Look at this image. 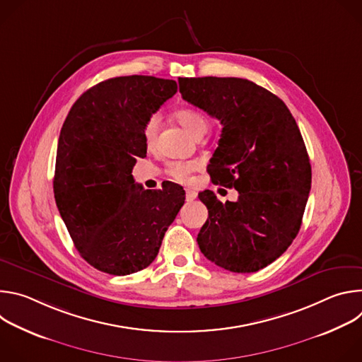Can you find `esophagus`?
<instances>
[{
	"instance_id": "34e87169",
	"label": "esophagus",
	"mask_w": 362,
	"mask_h": 362,
	"mask_svg": "<svg viewBox=\"0 0 362 362\" xmlns=\"http://www.w3.org/2000/svg\"><path fill=\"white\" fill-rule=\"evenodd\" d=\"M197 196V193L194 190H190V189H186V199L187 200H194Z\"/></svg>"
}]
</instances>
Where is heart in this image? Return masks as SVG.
Wrapping results in <instances>:
<instances>
[{"mask_svg":"<svg viewBox=\"0 0 362 362\" xmlns=\"http://www.w3.org/2000/svg\"><path fill=\"white\" fill-rule=\"evenodd\" d=\"M176 120L193 136L197 137L204 134L209 129V119L202 110L194 107H185L176 112ZM160 129V116L158 113H153L143 126V137L146 144L150 147L156 141L158 133ZM202 166L199 160L190 162H170L168 165V173L177 182H187L190 175Z\"/></svg>","mask_w":362,"mask_h":362,"instance_id":"1","label":"heart"}]
</instances>
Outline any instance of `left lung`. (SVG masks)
<instances>
[{
    "label": "left lung",
    "instance_id": "8db88e82",
    "mask_svg": "<svg viewBox=\"0 0 362 362\" xmlns=\"http://www.w3.org/2000/svg\"><path fill=\"white\" fill-rule=\"evenodd\" d=\"M183 100L221 120L223 129L208 166L215 185L235 187L236 202L199 193L209 218L197 235L202 253L238 274L256 272L296 238L311 163L285 103L253 81L236 77H180Z\"/></svg>",
    "mask_w": 362,
    "mask_h": 362
}]
</instances>
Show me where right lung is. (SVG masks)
<instances>
[{
	"instance_id": "obj_1",
	"label": "right lung",
	"mask_w": 362,
	"mask_h": 362,
	"mask_svg": "<svg viewBox=\"0 0 362 362\" xmlns=\"http://www.w3.org/2000/svg\"><path fill=\"white\" fill-rule=\"evenodd\" d=\"M176 91L175 80L109 78L77 98L62 127L56 203L76 249L101 272L124 276L147 268L185 203L182 186L146 190L132 176L146 158V120Z\"/></svg>"
}]
</instances>
